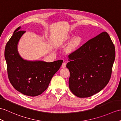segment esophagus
<instances>
[{
    "label": "esophagus",
    "instance_id": "obj_1",
    "mask_svg": "<svg viewBox=\"0 0 121 121\" xmlns=\"http://www.w3.org/2000/svg\"><path fill=\"white\" fill-rule=\"evenodd\" d=\"M66 62H64L63 64H62V65H61V67L62 68H65L66 67Z\"/></svg>",
    "mask_w": 121,
    "mask_h": 121
}]
</instances>
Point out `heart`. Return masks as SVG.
<instances>
[{"label": "heart", "mask_w": 121, "mask_h": 121, "mask_svg": "<svg viewBox=\"0 0 121 121\" xmlns=\"http://www.w3.org/2000/svg\"><path fill=\"white\" fill-rule=\"evenodd\" d=\"M73 37V35H69V36H66L62 40V42H68L72 39ZM82 41H83V39L80 36H78L74 37V39L72 40V42L70 43L68 47L67 51L68 52H71L72 51H74V50H75L78 47L81 45V44L82 43Z\"/></svg>", "instance_id": "obj_1"}]
</instances>
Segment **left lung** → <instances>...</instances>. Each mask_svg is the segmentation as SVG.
Wrapping results in <instances>:
<instances>
[{
	"instance_id": "1",
	"label": "left lung",
	"mask_w": 121,
	"mask_h": 121,
	"mask_svg": "<svg viewBox=\"0 0 121 121\" xmlns=\"http://www.w3.org/2000/svg\"><path fill=\"white\" fill-rule=\"evenodd\" d=\"M116 56L109 35L103 32L69 55V86L79 98H88L99 92L110 80Z\"/></svg>"
}]
</instances>
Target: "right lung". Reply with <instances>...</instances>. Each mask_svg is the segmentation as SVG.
Masks as SVG:
<instances>
[{
    "label": "right lung",
    "instance_id": "1",
    "mask_svg": "<svg viewBox=\"0 0 121 121\" xmlns=\"http://www.w3.org/2000/svg\"><path fill=\"white\" fill-rule=\"evenodd\" d=\"M20 29L19 26L14 31L5 48L8 78L17 91L26 95L36 96L47 89L53 76L60 68L63 60L47 63L23 59L18 52L17 46L26 31Z\"/></svg>",
    "mask_w": 121,
    "mask_h": 121
}]
</instances>
